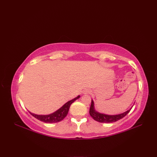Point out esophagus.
<instances>
[{
  "mask_svg": "<svg viewBox=\"0 0 157 157\" xmlns=\"http://www.w3.org/2000/svg\"><path fill=\"white\" fill-rule=\"evenodd\" d=\"M84 92V94H88V93H89V90H85Z\"/></svg>",
  "mask_w": 157,
  "mask_h": 157,
  "instance_id": "esophagus-1",
  "label": "esophagus"
}]
</instances>
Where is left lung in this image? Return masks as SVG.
I'll use <instances>...</instances> for the list:
<instances>
[{
  "label": "left lung",
  "mask_w": 157,
  "mask_h": 157,
  "mask_svg": "<svg viewBox=\"0 0 157 157\" xmlns=\"http://www.w3.org/2000/svg\"><path fill=\"white\" fill-rule=\"evenodd\" d=\"M130 110L131 109L128 110V111H125V113H121V114L115 115H109L102 114V113H98L97 111H95L94 106V101H92L89 112L90 116L94 120H96V121H98L100 123H113L124 117L130 111Z\"/></svg>",
  "instance_id": "obj_1"
}]
</instances>
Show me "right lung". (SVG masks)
Segmentation results:
<instances>
[{
  "mask_svg": "<svg viewBox=\"0 0 157 157\" xmlns=\"http://www.w3.org/2000/svg\"><path fill=\"white\" fill-rule=\"evenodd\" d=\"M80 96H77L76 98L74 99L71 100V101H68L67 103L63 105L61 108H60L57 111H55V113H52V114H50L48 115H38L36 114H33V113H30V114L34 117L35 118L40 120V121H43L44 123H56L62 121V120L64 119L67 116L69 111V109L70 106L72 104V103L76 101L77 99H78Z\"/></svg>",
  "mask_w": 157,
  "mask_h": 157,
  "instance_id": "right-lung-1",
  "label": "right lung"
}]
</instances>
